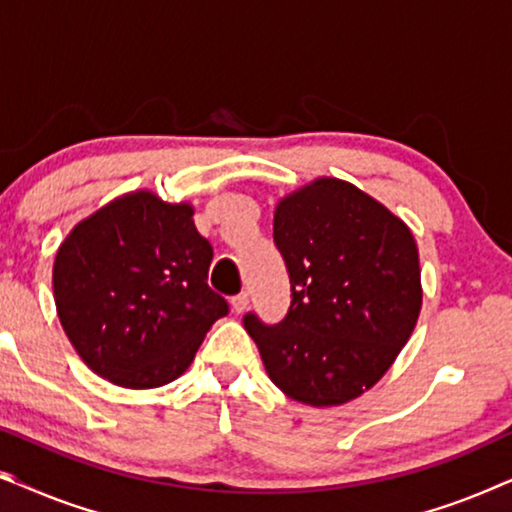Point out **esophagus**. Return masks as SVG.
Segmentation results:
<instances>
[{
	"label": "esophagus",
	"instance_id": "obj_1",
	"mask_svg": "<svg viewBox=\"0 0 512 512\" xmlns=\"http://www.w3.org/2000/svg\"><path fill=\"white\" fill-rule=\"evenodd\" d=\"M247 307H249V293L247 291L237 293V296L233 298V310L237 314H244V312H247Z\"/></svg>",
	"mask_w": 512,
	"mask_h": 512
}]
</instances>
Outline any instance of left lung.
I'll return each instance as SVG.
<instances>
[{
	"instance_id": "8db88e82",
	"label": "left lung",
	"mask_w": 512,
	"mask_h": 512,
	"mask_svg": "<svg viewBox=\"0 0 512 512\" xmlns=\"http://www.w3.org/2000/svg\"><path fill=\"white\" fill-rule=\"evenodd\" d=\"M291 277L282 324L244 328L265 373L293 401L345 405L394 366L422 312L417 242L401 216L345 179L317 177L275 207Z\"/></svg>"
}]
</instances>
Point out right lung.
Returning a JSON list of instances; mask_svg holds the SVG:
<instances>
[{
    "mask_svg": "<svg viewBox=\"0 0 512 512\" xmlns=\"http://www.w3.org/2000/svg\"><path fill=\"white\" fill-rule=\"evenodd\" d=\"M191 202L123 193L69 230L53 298L83 363L116 387L156 389L184 375L226 300L207 284L212 244Z\"/></svg>",
    "mask_w": 512,
    "mask_h": 512,
    "instance_id": "add662e5",
    "label": "right lung"
}]
</instances>
